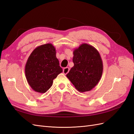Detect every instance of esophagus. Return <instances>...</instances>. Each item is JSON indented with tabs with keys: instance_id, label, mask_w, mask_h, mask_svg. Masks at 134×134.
<instances>
[{
	"instance_id": "esophagus-1",
	"label": "esophagus",
	"mask_w": 134,
	"mask_h": 134,
	"mask_svg": "<svg viewBox=\"0 0 134 134\" xmlns=\"http://www.w3.org/2000/svg\"><path fill=\"white\" fill-rule=\"evenodd\" d=\"M69 71V68L68 67L64 68V69H63V72H64V74H68Z\"/></svg>"
}]
</instances>
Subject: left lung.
I'll list each match as a JSON object with an SVG mask.
<instances>
[{
  "instance_id": "1",
  "label": "left lung",
  "mask_w": 134,
  "mask_h": 134,
  "mask_svg": "<svg viewBox=\"0 0 134 134\" xmlns=\"http://www.w3.org/2000/svg\"><path fill=\"white\" fill-rule=\"evenodd\" d=\"M74 65L66 74L79 92L91 91L98 83L102 75L103 66L99 52L87 43L80 44L73 51Z\"/></svg>"
}]
</instances>
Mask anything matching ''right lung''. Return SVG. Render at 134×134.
<instances>
[{
	"label": "right lung",
	"mask_w": 134,
	"mask_h": 134,
	"mask_svg": "<svg viewBox=\"0 0 134 134\" xmlns=\"http://www.w3.org/2000/svg\"><path fill=\"white\" fill-rule=\"evenodd\" d=\"M63 72L51 43L42 44L32 52L25 65L28 84L36 92L43 93L52 86L53 80Z\"/></svg>",
	"instance_id": "add662e5"
}]
</instances>
